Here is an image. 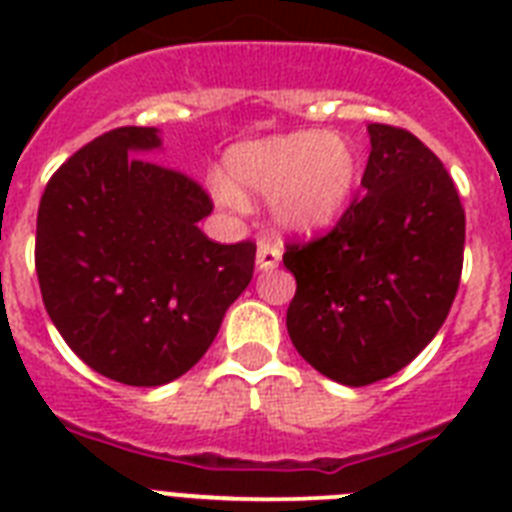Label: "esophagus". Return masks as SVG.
<instances>
[{
    "mask_svg": "<svg viewBox=\"0 0 512 512\" xmlns=\"http://www.w3.org/2000/svg\"><path fill=\"white\" fill-rule=\"evenodd\" d=\"M281 260V249L276 247V244H268V241H263L260 247H257V268L260 271H271V268H276Z\"/></svg>",
    "mask_w": 512,
    "mask_h": 512,
    "instance_id": "obj_1",
    "label": "esophagus"
}]
</instances>
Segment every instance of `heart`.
I'll return each instance as SVG.
<instances>
[{"label": "heart", "mask_w": 512, "mask_h": 512, "mask_svg": "<svg viewBox=\"0 0 512 512\" xmlns=\"http://www.w3.org/2000/svg\"><path fill=\"white\" fill-rule=\"evenodd\" d=\"M364 159L345 135L305 130L239 143L225 154V180L215 199L228 209L244 207V196H271L273 220L292 233H316L345 215Z\"/></svg>", "instance_id": "heart-1"}]
</instances>
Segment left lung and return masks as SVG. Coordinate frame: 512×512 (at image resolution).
Listing matches in <instances>:
<instances>
[{
    "label": "left lung",
    "mask_w": 512,
    "mask_h": 512,
    "mask_svg": "<svg viewBox=\"0 0 512 512\" xmlns=\"http://www.w3.org/2000/svg\"><path fill=\"white\" fill-rule=\"evenodd\" d=\"M361 199L316 241L289 244L292 345L329 380L361 388L404 369L449 316L465 209L444 164L412 132L369 124Z\"/></svg>",
    "instance_id": "left-lung-1"
}]
</instances>
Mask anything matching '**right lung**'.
I'll return each mask as SVG.
<instances>
[{"instance_id": "right-lung-1", "label": "right lung", "mask_w": 512, "mask_h": 512, "mask_svg": "<svg viewBox=\"0 0 512 512\" xmlns=\"http://www.w3.org/2000/svg\"><path fill=\"white\" fill-rule=\"evenodd\" d=\"M156 127H119L79 148L44 188L36 276L68 348L108 380L156 388L199 361L247 289L255 244L199 228L212 201L151 162Z\"/></svg>"}]
</instances>
